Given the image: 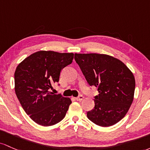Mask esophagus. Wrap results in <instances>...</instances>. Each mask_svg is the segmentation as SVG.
I'll list each match as a JSON object with an SVG mask.
<instances>
[{"label":"esophagus","instance_id":"34e87169","mask_svg":"<svg viewBox=\"0 0 150 150\" xmlns=\"http://www.w3.org/2000/svg\"><path fill=\"white\" fill-rule=\"evenodd\" d=\"M83 96L82 95H80L79 96L76 98V100H78V101H81V100H83Z\"/></svg>","mask_w":150,"mask_h":150}]
</instances>
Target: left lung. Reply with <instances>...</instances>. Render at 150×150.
Listing matches in <instances>:
<instances>
[{
  "label": "left lung",
  "mask_w": 150,
  "mask_h": 150,
  "mask_svg": "<svg viewBox=\"0 0 150 150\" xmlns=\"http://www.w3.org/2000/svg\"><path fill=\"white\" fill-rule=\"evenodd\" d=\"M75 61L90 86L98 88L95 107L87 117L96 125L108 127L122 120L133 101L135 80L123 62L102 54H75Z\"/></svg>",
  "instance_id": "1"
}]
</instances>
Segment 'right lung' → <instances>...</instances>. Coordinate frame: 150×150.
I'll list each match as a JSON object with an SVG mask.
<instances>
[{
    "label": "right lung",
    "instance_id": "obj_1",
    "mask_svg": "<svg viewBox=\"0 0 150 150\" xmlns=\"http://www.w3.org/2000/svg\"><path fill=\"white\" fill-rule=\"evenodd\" d=\"M73 53L39 51L18 64L15 71V91L24 110L36 123L51 126L66 115L71 100L50 91L59 82L62 69L71 64Z\"/></svg>",
    "mask_w": 150,
    "mask_h": 150
}]
</instances>
